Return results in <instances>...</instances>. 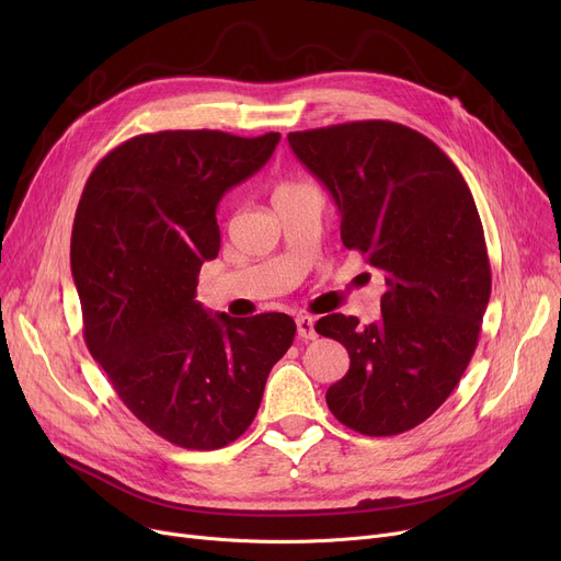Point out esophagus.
<instances>
[{"label":"esophagus","mask_w":561,"mask_h":561,"mask_svg":"<svg viewBox=\"0 0 561 561\" xmlns=\"http://www.w3.org/2000/svg\"><path fill=\"white\" fill-rule=\"evenodd\" d=\"M296 325H298V336L305 339V341H313L318 334H316V322L311 316H298L296 318Z\"/></svg>","instance_id":"1"}]
</instances>
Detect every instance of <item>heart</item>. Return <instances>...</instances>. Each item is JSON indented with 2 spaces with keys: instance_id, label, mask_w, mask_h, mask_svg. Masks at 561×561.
I'll return each instance as SVG.
<instances>
[{
  "instance_id": "heart-1",
  "label": "heart",
  "mask_w": 561,
  "mask_h": 561,
  "mask_svg": "<svg viewBox=\"0 0 561 561\" xmlns=\"http://www.w3.org/2000/svg\"><path fill=\"white\" fill-rule=\"evenodd\" d=\"M296 188H302L300 184H288V182H284V184H279L277 188H275V197L277 195H284V193H290V191H296Z\"/></svg>"
}]
</instances>
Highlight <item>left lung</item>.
<instances>
[{
    "label": "left lung",
    "mask_w": 561,
    "mask_h": 561,
    "mask_svg": "<svg viewBox=\"0 0 561 561\" xmlns=\"http://www.w3.org/2000/svg\"><path fill=\"white\" fill-rule=\"evenodd\" d=\"M288 145L332 193L343 245L387 275L379 320L316 322L350 355L328 407L366 436L402 434L448 400L478 347L491 265L476 199L427 136L398 123L293 131Z\"/></svg>",
    "instance_id": "8db88e82"
}]
</instances>
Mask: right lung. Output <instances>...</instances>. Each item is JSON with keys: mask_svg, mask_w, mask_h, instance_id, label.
Here are the masks:
<instances>
[{"mask_svg": "<svg viewBox=\"0 0 561 561\" xmlns=\"http://www.w3.org/2000/svg\"><path fill=\"white\" fill-rule=\"evenodd\" d=\"M279 134H140L111 150L81 193L70 265L83 336L131 414L170 444L216 450L256 416L296 322L211 316L195 300L218 256L222 195L261 170Z\"/></svg>", "mask_w": 561, "mask_h": 561, "instance_id": "right-lung-1", "label": "right lung"}]
</instances>
